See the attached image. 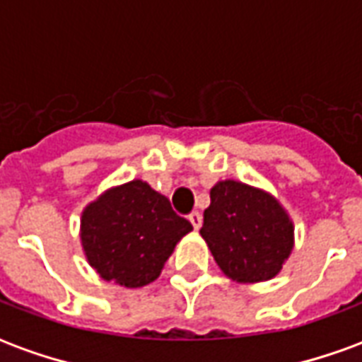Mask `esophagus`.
<instances>
[{"instance_id": "1", "label": "esophagus", "mask_w": 362, "mask_h": 362, "mask_svg": "<svg viewBox=\"0 0 362 362\" xmlns=\"http://www.w3.org/2000/svg\"><path fill=\"white\" fill-rule=\"evenodd\" d=\"M202 213H197V211H194V213H189V223H192V227L196 228H199L202 227Z\"/></svg>"}]
</instances>
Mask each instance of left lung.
Masks as SVG:
<instances>
[{
	"instance_id": "obj_1",
	"label": "left lung",
	"mask_w": 362,
	"mask_h": 362,
	"mask_svg": "<svg viewBox=\"0 0 362 362\" xmlns=\"http://www.w3.org/2000/svg\"><path fill=\"white\" fill-rule=\"evenodd\" d=\"M199 235L217 266L238 283L275 277L293 250V223L269 194L225 180L211 188Z\"/></svg>"
}]
</instances>
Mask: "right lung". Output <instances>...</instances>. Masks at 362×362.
I'll use <instances>...</instances> for the list:
<instances>
[{"mask_svg":"<svg viewBox=\"0 0 362 362\" xmlns=\"http://www.w3.org/2000/svg\"><path fill=\"white\" fill-rule=\"evenodd\" d=\"M192 223L147 182L108 189L83 211L81 243L98 275L124 287H143L160 275Z\"/></svg>","mask_w":362,"mask_h":362,"instance_id":"right-lung-1","label":"right lung"}]
</instances>
